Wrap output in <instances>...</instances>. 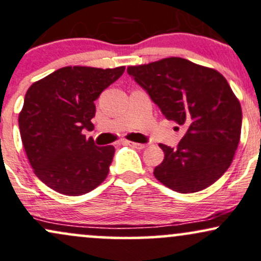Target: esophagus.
<instances>
[{
	"instance_id": "34e87169",
	"label": "esophagus",
	"mask_w": 261,
	"mask_h": 261,
	"mask_svg": "<svg viewBox=\"0 0 261 261\" xmlns=\"http://www.w3.org/2000/svg\"><path fill=\"white\" fill-rule=\"evenodd\" d=\"M128 146H131V147H134V148H136V149H143V148H146V144H143V143H137V142H131V141H127L126 142Z\"/></svg>"
}]
</instances>
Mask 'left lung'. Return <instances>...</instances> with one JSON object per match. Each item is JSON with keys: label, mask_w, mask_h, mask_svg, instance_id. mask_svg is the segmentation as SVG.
Returning a JSON list of instances; mask_svg holds the SVG:
<instances>
[{"label": "left lung", "mask_w": 261, "mask_h": 261, "mask_svg": "<svg viewBox=\"0 0 261 261\" xmlns=\"http://www.w3.org/2000/svg\"><path fill=\"white\" fill-rule=\"evenodd\" d=\"M168 120L186 127L177 148L159 144L164 161L154 176L180 193L209 187L227 170L241 137L240 100L219 71L171 57L128 67Z\"/></svg>", "instance_id": "left-lung-1"}]
</instances>
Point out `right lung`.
<instances>
[{"mask_svg": "<svg viewBox=\"0 0 261 261\" xmlns=\"http://www.w3.org/2000/svg\"><path fill=\"white\" fill-rule=\"evenodd\" d=\"M125 67H64L34 83L19 114L25 153L46 186L65 196H80L106 180L114 147L86 139L95 100L117 81Z\"/></svg>", "mask_w": 261, "mask_h": 261, "instance_id": "1", "label": "right lung"}]
</instances>
